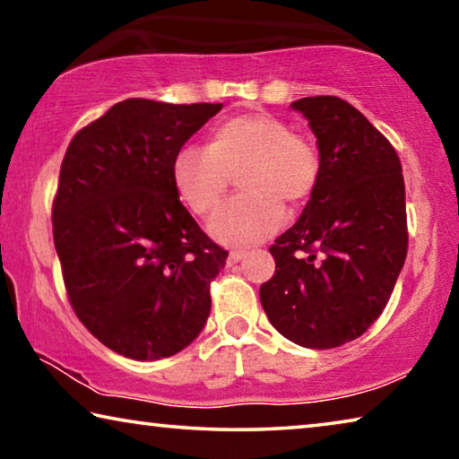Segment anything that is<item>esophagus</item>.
Returning a JSON list of instances; mask_svg holds the SVG:
<instances>
[{
	"label": "esophagus",
	"mask_w": 459,
	"mask_h": 459,
	"mask_svg": "<svg viewBox=\"0 0 459 459\" xmlns=\"http://www.w3.org/2000/svg\"><path fill=\"white\" fill-rule=\"evenodd\" d=\"M247 253L245 251H230L229 253V265H235L240 259H245Z\"/></svg>",
	"instance_id": "34e87169"
}]
</instances>
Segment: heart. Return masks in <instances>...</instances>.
Masks as SVG:
<instances>
[{
  "mask_svg": "<svg viewBox=\"0 0 459 459\" xmlns=\"http://www.w3.org/2000/svg\"><path fill=\"white\" fill-rule=\"evenodd\" d=\"M240 168V184L248 192L224 202L208 221L211 235L229 247H251L273 235L285 221L281 198L298 204L312 196L322 158L312 139L291 134L273 115H238L214 129L211 145H182L172 161V180L184 204L194 214H206Z\"/></svg>",
  "mask_w": 459,
  "mask_h": 459,
  "instance_id": "b5f03b06",
  "label": "heart"
}]
</instances>
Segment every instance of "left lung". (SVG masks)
Masks as SVG:
<instances>
[{
    "mask_svg": "<svg viewBox=\"0 0 459 459\" xmlns=\"http://www.w3.org/2000/svg\"><path fill=\"white\" fill-rule=\"evenodd\" d=\"M314 131L322 176L304 212L269 248L275 275L261 306L287 340L325 351L362 336L383 314L407 257L401 160L338 97L291 103Z\"/></svg>",
    "mask_w": 459,
    "mask_h": 459,
    "instance_id": "left-lung-1",
    "label": "left lung"
}]
</instances>
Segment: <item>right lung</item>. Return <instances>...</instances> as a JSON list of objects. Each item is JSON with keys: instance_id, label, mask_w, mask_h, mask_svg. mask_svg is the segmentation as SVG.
I'll list each match as a JSON object with an SVG mask.
<instances>
[{"instance_id": "right-lung-1", "label": "right lung", "mask_w": 459, "mask_h": 459, "mask_svg": "<svg viewBox=\"0 0 459 459\" xmlns=\"http://www.w3.org/2000/svg\"><path fill=\"white\" fill-rule=\"evenodd\" d=\"M222 108L127 99L81 129L52 206L68 299L92 336L134 360L190 346L229 253L180 202L176 152Z\"/></svg>"}]
</instances>
